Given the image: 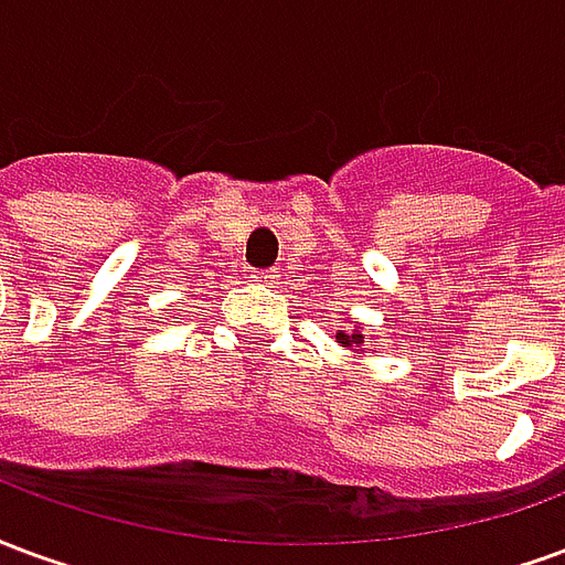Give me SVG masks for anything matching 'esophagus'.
<instances>
[{
    "label": "esophagus",
    "instance_id": "obj_1",
    "mask_svg": "<svg viewBox=\"0 0 565 565\" xmlns=\"http://www.w3.org/2000/svg\"><path fill=\"white\" fill-rule=\"evenodd\" d=\"M254 278H257V281H263V284H271L275 278H278V275H271V271H257Z\"/></svg>",
    "mask_w": 565,
    "mask_h": 565
}]
</instances>
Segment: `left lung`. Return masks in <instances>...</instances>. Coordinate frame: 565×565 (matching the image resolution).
Listing matches in <instances>:
<instances>
[{
  "mask_svg": "<svg viewBox=\"0 0 565 565\" xmlns=\"http://www.w3.org/2000/svg\"><path fill=\"white\" fill-rule=\"evenodd\" d=\"M335 342L342 344V348H348V351L360 354V348H363V342H366V335H363V330H360V327H354V330L335 332Z\"/></svg>",
  "mask_w": 565,
  "mask_h": 565,
  "instance_id": "1",
  "label": "left lung"
}]
</instances>
